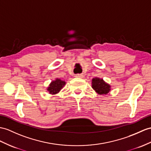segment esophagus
<instances>
[{
    "mask_svg": "<svg viewBox=\"0 0 151 151\" xmlns=\"http://www.w3.org/2000/svg\"><path fill=\"white\" fill-rule=\"evenodd\" d=\"M76 78H83L84 76L83 74H79V73H78V74H76L75 76Z\"/></svg>",
    "mask_w": 151,
    "mask_h": 151,
    "instance_id": "1",
    "label": "esophagus"
}]
</instances>
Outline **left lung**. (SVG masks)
Returning <instances> with one entry per match:
<instances>
[{"label":"left lung","instance_id":"8db88e82","mask_svg":"<svg viewBox=\"0 0 151 151\" xmlns=\"http://www.w3.org/2000/svg\"><path fill=\"white\" fill-rule=\"evenodd\" d=\"M91 86L98 94L106 95L111 90V86L106 83L102 79L95 78L92 79Z\"/></svg>","mask_w":151,"mask_h":151}]
</instances>
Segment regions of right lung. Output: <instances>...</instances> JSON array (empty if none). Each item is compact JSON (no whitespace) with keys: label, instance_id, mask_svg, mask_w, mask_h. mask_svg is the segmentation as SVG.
Here are the masks:
<instances>
[{"label":"right lung","instance_id":"add662e5","mask_svg":"<svg viewBox=\"0 0 151 151\" xmlns=\"http://www.w3.org/2000/svg\"><path fill=\"white\" fill-rule=\"evenodd\" d=\"M65 84L66 83L65 81L57 78L56 80L52 81L50 83L47 90L50 94H56L60 92V91L62 89V88L65 85Z\"/></svg>","mask_w":151,"mask_h":151}]
</instances>
